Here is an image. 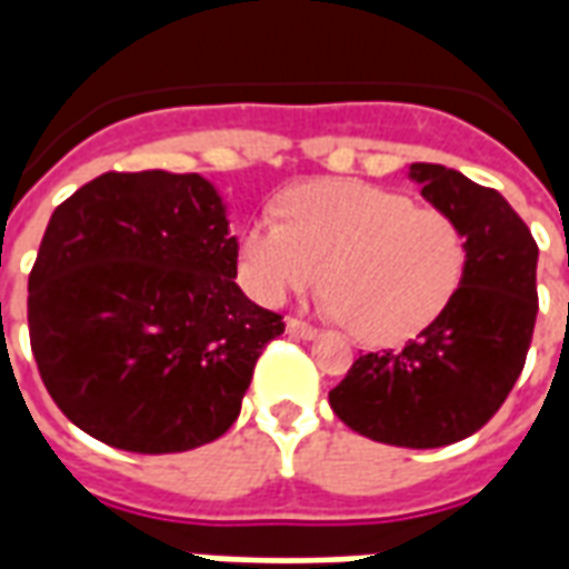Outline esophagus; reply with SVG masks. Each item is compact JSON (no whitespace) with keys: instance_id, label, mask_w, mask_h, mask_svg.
<instances>
[{"instance_id":"obj_1","label":"esophagus","mask_w":569,"mask_h":569,"mask_svg":"<svg viewBox=\"0 0 569 569\" xmlns=\"http://www.w3.org/2000/svg\"><path fill=\"white\" fill-rule=\"evenodd\" d=\"M286 332L296 335V338H305V341H310V338H317V329H313L310 322L296 320V317H289V320H286Z\"/></svg>"}]
</instances>
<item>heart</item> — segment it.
I'll use <instances>...</instances> for the list:
<instances>
[{
  "label": "heart",
  "instance_id": "obj_1",
  "mask_svg": "<svg viewBox=\"0 0 569 569\" xmlns=\"http://www.w3.org/2000/svg\"><path fill=\"white\" fill-rule=\"evenodd\" d=\"M280 219H259L240 237L249 296L283 305L326 277L329 310L369 345L420 332L463 277L460 224L399 191L359 179L308 182L286 191Z\"/></svg>",
  "mask_w": 569,
  "mask_h": 569
}]
</instances>
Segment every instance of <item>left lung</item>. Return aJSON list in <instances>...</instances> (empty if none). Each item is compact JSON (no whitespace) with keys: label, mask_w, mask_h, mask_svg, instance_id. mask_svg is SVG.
I'll return each mask as SVG.
<instances>
[{"label":"left lung","mask_w":569,"mask_h":569,"mask_svg":"<svg viewBox=\"0 0 569 569\" xmlns=\"http://www.w3.org/2000/svg\"><path fill=\"white\" fill-rule=\"evenodd\" d=\"M420 194L460 224V286L402 350L359 357L329 406L366 439L441 448L488 423L525 369L537 322V240L500 191L441 163H411Z\"/></svg>","instance_id":"left-lung-1"}]
</instances>
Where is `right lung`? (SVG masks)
<instances>
[{"mask_svg": "<svg viewBox=\"0 0 569 569\" xmlns=\"http://www.w3.org/2000/svg\"><path fill=\"white\" fill-rule=\"evenodd\" d=\"M228 207L198 173H103L63 200L30 273V345L57 408L133 453L219 439L283 317L234 283Z\"/></svg>", "mask_w": 569, "mask_h": 569, "instance_id": "1", "label": "right lung"}]
</instances>
